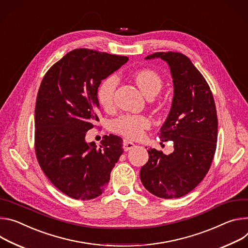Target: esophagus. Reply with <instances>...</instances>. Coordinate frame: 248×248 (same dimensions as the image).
Wrapping results in <instances>:
<instances>
[{
    "mask_svg": "<svg viewBox=\"0 0 248 248\" xmlns=\"http://www.w3.org/2000/svg\"><path fill=\"white\" fill-rule=\"evenodd\" d=\"M135 147V144L134 143H132V142H129V141H126V140H124L123 141V149H124V151H130L131 149H133Z\"/></svg>",
    "mask_w": 248,
    "mask_h": 248,
    "instance_id": "esophagus-1",
    "label": "esophagus"
}]
</instances>
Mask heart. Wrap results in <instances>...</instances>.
I'll use <instances>...</instances> for the list:
<instances>
[{
	"mask_svg": "<svg viewBox=\"0 0 248 248\" xmlns=\"http://www.w3.org/2000/svg\"><path fill=\"white\" fill-rule=\"evenodd\" d=\"M134 79L141 92L147 97L156 95L162 88V79L160 76L153 70L142 69L134 73ZM118 79L116 76L111 75L104 78L97 89V99L104 108H110L113 104L114 94ZM150 121L144 116L124 115L112 123L115 132L130 139H138L143 136L144 130L149 128Z\"/></svg>",
	"mask_w": 248,
	"mask_h": 248,
	"instance_id": "1",
	"label": "heart"
}]
</instances>
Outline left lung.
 Returning a JSON list of instances; mask_svg holds the SVG:
<instances>
[{
	"label": "left lung",
	"mask_w": 248,
	"mask_h": 248,
	"mask_svg": "<svg viewBox=\"0 0 248 248\" xmlns=\"http://www.w3.org/2000/svg\"><path fill=\"white\" fill-rule=\"evenodd\" d=\"M145 59H161L170 70L171 108L157 135L164 142L173 141L174 151L164 155L148 150L149 160L141 169L140 178L152 194L179 198L193 190L211 167L217 138L215 100L206 79L185 55L155 52Z\"/></svg>",
	"instance_id": "8db88e82"
}]
</instances>
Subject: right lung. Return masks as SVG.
Returning a JSON list of instances; mask_svg holds the SVG:
<instances>
[{"label": "right lung", "mask_w": 248, "mask_h": 248, "mask_svg": "<svg viewBox=\"0 0 248 248\" xmlns=\"http://www.w3.org/2000/svg\"><path fill=\"white\" fill-rule=\"evenodd\" d=\"M127 61L125 56L75 49L41 81L34 115L36 157L53 185L73 199L101 195L123 153L120 137L104 136L97 148L86 142V134L98 121L101 80Z\"/></svg>", "instance_id": "1"}]
</instances>
